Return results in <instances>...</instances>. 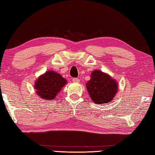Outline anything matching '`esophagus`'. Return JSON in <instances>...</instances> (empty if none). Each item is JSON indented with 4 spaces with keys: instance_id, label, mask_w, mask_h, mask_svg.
<instances>
[{
    "instance_id": "obj_1",
    "label": "esophagus",
    "mask_w": 155,
    "mask_h": 155,
    "mask_svg": "<svg viewBox=\"0 0 155 155\" xmlns=\"http://www.w3.org/2000/svg\"><path fill=\"white\" fill-rule=\"evenodd\" d=\"M72 81L74 83H79L80 80H79V78H72Z\"/></svg>"
}]
</instances>
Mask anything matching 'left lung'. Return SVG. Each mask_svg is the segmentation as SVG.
Segmentation results:
<instances>
[{"label": "left lung", "mask_w": 155, "mask_h": 155, "mask_svg": "<svg viewBox=\"0 0 155 155\" xmlns=\"http://www.w3.org/2000/svg\"><path fill=\"white\" fill-rule=\"evenodd\" d=\"M91 79L86 84L87 90L94 103L102 104L113 100L117 91V84L114 79L100 70L91 73Z\"/></svg>", "instance_id": "left-lung-1"}]
</instances>
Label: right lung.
Segmentation results:
<instances>
[{"label":"right lung","mask_w":155,"mask_h":155,"mask_svg":"<svg viewBox=\"0 0 155 155\" xmlns=\"http://www.w3.org/2000/svg\"><path fill=\"white\" fill-rule=\"evenodd\" d=\"M67 81L59 74L49 71L38 78L35 84L36 92L46 100H52L66 84Z\"/></svg>","instance_id":"right-lung-1"}]
</instances>
